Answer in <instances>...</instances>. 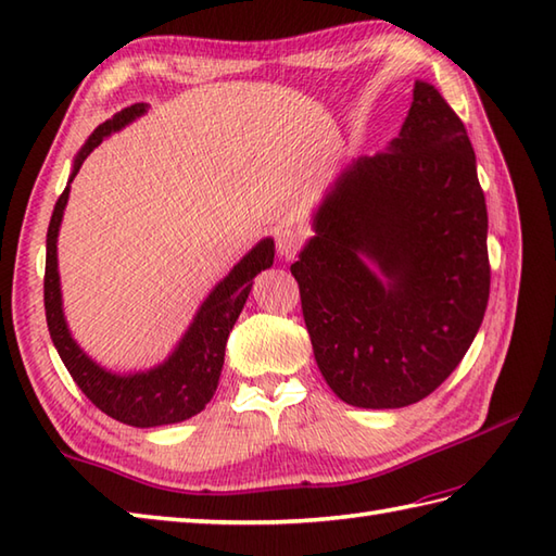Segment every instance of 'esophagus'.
I'll return each mask as SVG.
<instances>
[{"label": "esophagus", "instance_id": "34e87169", "mask_svg": "<svg viewBox=\"0 0 556 556\" xmlns=\"http://www.w3.org/2000/svg\"><path fill=\"white\" fill-rule=\"evenodd\" d=\"M303 245V233L293 227H285L275 233V248L281 257H293Z\"/></svg>", "mask_w": 556, "mask_h": 556}]
</instances>
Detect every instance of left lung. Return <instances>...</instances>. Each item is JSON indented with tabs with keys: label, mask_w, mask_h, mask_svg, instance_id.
<instances>
[{
	"label": "left lung",
	"mask_w": 556,
	"mask_h": 556,
	"mask_svg": "<svg viewBox=\"0 0 556 556\" xmlns=\"http://www.w3.org/2000/svg\"><path fill=\"white\" fill-rule=\"evenodd\" d=\"M291 275L317 368L351 406L416 404L466 356L490 299L488 205L466 126L430 83L389 150L341 174Z\"/></svg>",
	"instance_id": "obj_1"
}]
</instances>
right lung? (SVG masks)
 <instances>
[{
	"label": "right lung",
	"mask_w": 556,
	"mask_h": 556,
	"mask_svg": "<svg viewBox=\"0 0 556 556\" xmlns=\"http://www.w3.org/2000/svg\"><path fill=\"white\" fill-rule=\"evenodd\" d=\"M146 112V104L138 102L131 108L114 114L112 119L100 124L88 143L80 148L74 174L68 181H74L83 160L96 150L104 136L119 131L122 126L134 122L136 116ZM68 200V186L59 195L50 229H47V257H45V315L50 337L59 351V358L64 361L66 370L74 377L92 404L110 418L134 425V428H157V425L181 422L195 416L205 408L219 382V372L224 365V346L236 317L243 311L248 291L253 287V277L260 269H265L275 260V243L269 239L260 241L251 253H248L239 265H236L229 277L219 281L215 291L210 293L207 301L200 305L195 320L181 339L179 349L172 353L167 363L160 368L140 375H112L102 370L100 365L92 363L83 353L76 341L71 339L64 313H62V293H59V275H56V233L59 224Z\"/></svg>",
	"instance_id": "1"
}]
</instances>
